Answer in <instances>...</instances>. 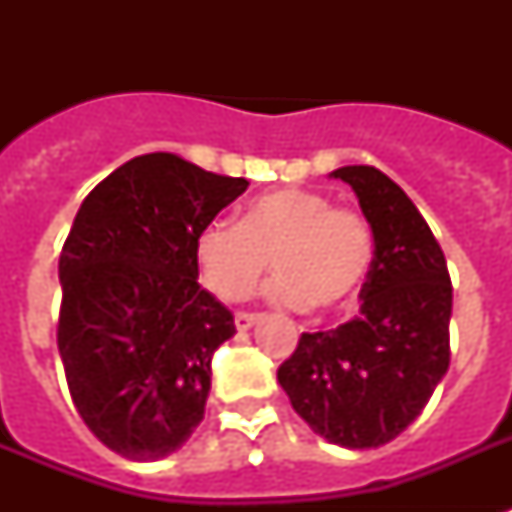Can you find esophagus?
<instances>
[{
    "instance_id": "esophagus-1",
    "label": "esophagus",
    "mask_w": 512,
    "mask_h": 512,
    "mask_svg": "<svg viewBox=\"0 0 512 512\" xmlns=\"http://www.w3.org/2000/svg\"><path fill=\"white\" fill-rule=\"evenodd\" d=\"M257 319H260V316H255V313H236V329H239V332H247V329H252L257 324Z\"/></svg>"
}]
</instances>
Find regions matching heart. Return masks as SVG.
Instances as JSON below:
<instances>
[{
	"label": "heart",
	"mask_w": 512,
	"mask_h": 512,
	"mask_svg": "<svg viewBox=\"0 0 512 512\" xmlns=\"http://www.w3.org/2000/svg\"><path fill=\"white\" fill-rule=\"evenodd\" d=\"M196 265L209 292L244 300L268 271L279 273L271 297L281 305L345 311L372 271L369 223L308 188H276L241 207L239 225L215 220L196 236Z\"/></svg>",
	"instance_id": "heart-1"
}]
</instances>
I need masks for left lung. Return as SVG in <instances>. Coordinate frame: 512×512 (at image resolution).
Returning a JSON list of instances; mask_svg holds the SVG:
<instances>
[{"label": "left lung", "instance_id": "left-lung-1", "mask_svg": "<svg viewBox=\"0 0 512 512\" xmlns=\"http://www.w3.org/2000/svg\"><path fill=\"white\" fill-rule=\"evenodd\" d=\"M329 177L353 188L372 228L364 305L342 327L305 332L279 385L329 444L377 449L420 417L449 369L452 281L425 217L388 175L353 164Z\"/></svg>", "mask_w": 512, "mask_h": 512}]
</instances>
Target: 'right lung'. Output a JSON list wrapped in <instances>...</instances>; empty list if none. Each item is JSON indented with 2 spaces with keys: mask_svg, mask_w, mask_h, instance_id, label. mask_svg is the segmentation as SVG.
<instances>
[{
  "mask_svg": "<svg viewBox=\"0 0 512 512\" xmlns=\"http://www.w3.org/2000/svg\"><path fill=\"white\" fill-rule=\"evenodd\" d=\"M247 185L156 151L76 212L58 263V350L84 425L127 460H162L204 420L212 353L236 327L199 287L193 247Z\"/></svg>",
  "mask_w": 512,
  "mask_h": 512,
  "instance_id": "right-lung-1",
  "label": "right lung"
}]
</instances>
